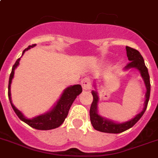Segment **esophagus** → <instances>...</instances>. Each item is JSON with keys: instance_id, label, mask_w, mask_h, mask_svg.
Here are the masks:
<instances>
[{"instance_id": "34e87169", "label": "esophagus", "mask_w": 158, "mask_h": 158, "mask_svg": "<svg viewBox=\"0 0 158 158\" xmlns=\"http://www.w3.org/2000/svg\"><path fill=\"white\" fill-rule=\"evenodd\" d=\"M81 85L84 90H89L91 89V87H92L91 80L89 77H85L84 79L81 81Z\"/></svg>"}]
</instances>
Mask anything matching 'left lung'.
I'll use <instances>...</instances> for the list:
<instances>
[{"label": "left lung", "mask_w": 158, "mask_h": 158, "mask_svg": "<svg viewBox=\"0 0 158 158\" xmlns=\"http://www.w3.org/2000/svg\"><path fill=\"white\" fill-rule=\"evenodd\" d=\"M127 51V56L128 60L130 61L124 68V70L130 69H136L140 73L141 77L145 84L146 87V94H145V101H144V109L140 113L135 115L131 120L127 121L125 123H118L113 122L110 119L106 118H103L98 113V96L96 91H92L93 95V102L91 104L90 110H89V116H90V122L94 128L97 131L102 132H106V133H120L126 131L127 129L133 127L135 123H137L139 119L144 114V111L146 110L147 106H148L149 96H150V81H149V75H148V69L145 66L144 59L140 55V53L137 50L130 47H126Z\"/></svg>", "instance_id": "1"}]
</instances>
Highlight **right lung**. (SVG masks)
Wrapping results in <instances>:
<instances>
[{"label":"right lung","mask_w":158,"mask_h":158,"mask_svg":"<svg viewBox=\"0 0 158 158\" xmlns=\"http://www.w3.org/2000/svg\"><path fill=\"white\" fill-rule=\"evenodd\" d=\"M35 46V44H33V45L26 48L23 52L22 56H23L26 51L29 50ZM20 60L21 58H18L12 68L10 80H9V86H8V96H9L10 104H11L14 112L16 113V114L21 120L27 123L31 127L38 129V130H51V129H54L60 127L64 123V121L67 117L68 114H69V110L74 100L76 99V98L82 92L81 85H71V86H69L68 88L65 89L63 94H61L60 99L57 101L56 104H55L54 107L50 111L47 112L45 114L38 115L33 118H26L23 115V113L19 110H18L14 106V104L12 103L11 93H10V86H11L12 80H13L14 76V70L19 64Z\"/></svg>","instance_id":"add662e5"}]
</instances>
